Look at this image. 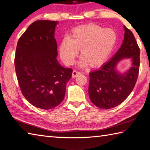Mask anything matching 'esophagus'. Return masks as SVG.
I'll return each instance as SVG.
<instances>
[{
  "instance_id": "esophagus-1",
  "label": "esophagus",
  "mask_w": 150,
  "mask_h": 150,
  "mask_svg": "<svg viewBox=\"0 0 150 150\" xmlns=\"http://www.w3.org/2000/svg\"><path fill=\"white\" fill-rule=\"evenodd\" d=\"M79 75H81L80 72L76 71V70H73V73H72V77L75 78L76 77H77V76H79Z\"/></svg>"
}]
</instances>
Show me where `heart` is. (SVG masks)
I'll return each mask as SVG.
<instances>
[{"label":"heart","instance_id":"1","mask_svg":"<svg viewBox=\"0 0 150 150\" xmlns=\"http://www.w3.org/2000/svg\"><path fill=\"white\" fill-rule=\"evenodd\" d=\"M117 42V35L111 29H104L89 24L75 27L68 39L62 40L59 47L60 56L66 65L75 62L81 51V66L100 68L109 59Z\"/></svg>","mask_w":150,"mask_h":150}]
</instances>
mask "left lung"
I'll list each match as a JSON object with an SVG mask.
<instances>
[{"instance_id":"obj_1","label":"left lung","mask_w":150,"mask_h":150,"mask_svg":"<svg viewBox=\"0 0 150 150\" xmlns=\"http://www.w3.org/2000/svg\"><path fill=\"white\" fill-rule=\"evenodd\" d=\"M125 31L121 47L109 61L99 69L90 73L88 93L92 103L102 109H110L120 104L131 93L137 80L140 66V49L133 33ZM124 58H129L132 66L124 74L116 69Z\"/></svg>"}]
</instances>
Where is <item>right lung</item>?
I'll return each mask as SVG.
<instances>
[{
    "mask_svg": "<svg viewBox=\"0 0 150 150\" xmlns=\"http://www.w3.org/2000/svg\"><path fill=\"white\" fill-rule=\"evenodd\" d=\"M58 24L45 20L33 22L19 38L16 49L15 71L22 93L33 106L43 110L63 100L73 71L57 60L54 35Z\"/></svg>",
    "mask_w": 150,
    "mask_h": 150,
    "instance_id": "obj_1",
    "label": "right lung"
}]
</instances>
